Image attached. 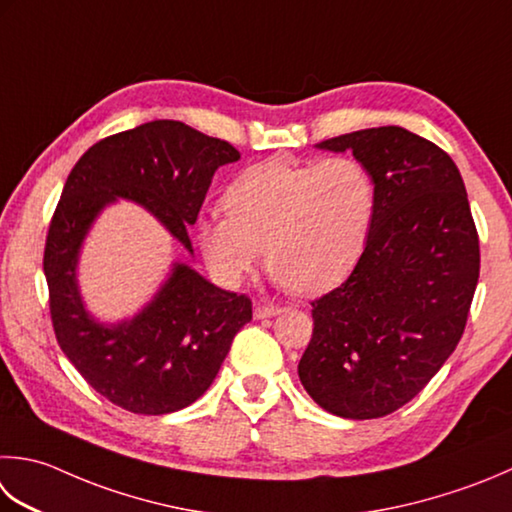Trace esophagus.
<instances>
[{
  "label": "esophagus",
  "mask_w": 512,
  "mask_h": 512,
  "mask_svg": "<svg viewBox=\"0 0 512 512\" xmlns=\"http://www.w3.org/2000/svg\"><path fill=\"white\" fill-rule=\"evenodd\" d=\"M282 313V308L279 306H270V304H255V317L257 319H264V317H275Z\"/></svg>",
  "instance_id": "1"
}]
</instances>
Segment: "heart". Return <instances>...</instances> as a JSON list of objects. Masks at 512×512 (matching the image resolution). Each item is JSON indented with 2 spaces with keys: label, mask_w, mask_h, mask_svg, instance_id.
Masks as SVG:
<instances>
[{
  "label": "heart",
  "mask_w": 512,
  "mask_h": 512,
  "mask_svg": "<svg viewBox=\"0 0 512 512\" xmlns=\"http://www.w3.org/2000/svg\"><path fill=\"white\" fill-rule=\"evenodd\" d=\"M222 213L197 222V244L219 284L237 286L264 257L277 284L319 295L357 266L377 213V182L357 157L266 159L242 170Z\"/></svg>",
  "instance_id": "b5f03b06"
}]
</instances>
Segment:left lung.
<instances>
[{"mask_svg": "<svg viewBox=\"0 0 512 512\" xmlns=\"http://www.w3.org/2000/svg\"><path fill=\"white\" fill-rule=\"evenodd\" d=\"M364 162L377 213L364 255L313 304V337L297 373L306 393L344 419L408 404L462 339L479 279V237L464 179L442 148L402 126L317 144Z\"/></svg>", "mask_w": 512, "mask_h": 512, "instance_id": "left-lung-1", "label": "left lung"}]
</instances>
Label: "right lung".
<instances>
[{
  "instance_id": "obj_1",
  "label": "right lung",
  "mask_w": 512,
  "mask_h": 512,
  "mask_svg": "<svg viewBox=\"0 0 512 512\" xmlns=\"http://www.w3.org/2000/svg\"><path fill=\"white\" fill-rule=\"evenodd\" d=\"M239 157L224 139L157 119L90 146L66 179L44 250L53 328L79 375L130 413L166 415L202 397L237 330L253 319V304L175 262L137 315L104 324L79 293L82 246L102 210L128 199L193 255L188 226L197 222L215 170Z\"/></svg>"
}]
</instances>
